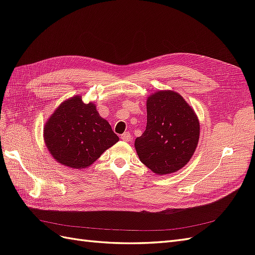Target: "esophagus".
<instances>
[{"mask_svg": "<svg viewBox=\"0 0 255 255\" xmlns=\"http://www.w3.org/2000/svg\"><path fill=\"white\" fill-rule=\"evenodd\" d=\"M120 138L123 141H129L130 139H132V136H130V134L128 132H126L121 135Z\"/></svg>", "mask_w": 255, "mask_h": 255, "instance_id": "1", "label": "esophagus"}]
</instances>
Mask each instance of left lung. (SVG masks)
<instances>
[{
	"label": "left lung",
	"mask_w": 255,
	"mask_h": 255,
	"mask_svg": "<svg viewBox=\"0 0 255 255\" xmlns=\"http://www.w3.org/2000/svg\"><path fill=\"white\" fill-rule=\"evenodd\" d=\"M200 123L194 109L173 90H159L146 99V127L135 139L140 161L157 175L180 170L194 155Z\"/></svg>",
	"instance_id": "obj_1"
}]
</instances>
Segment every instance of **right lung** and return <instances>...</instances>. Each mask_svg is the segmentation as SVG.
<instances>
[{"label": "right lung", "mask_w": 255, "mask_h": 255, "mask_svg": "<svg viewBox=\"0 0 255 255\" xmlns=\"http://www.w3.org/2000/svg\"><path fill=\"white\" fill-rule=\"evenodd\" d=\"M45 145L57 163L72 169L91 166L119 141L94 102L84 103L82 96L67 99L43 127Z\"/></svg>", "instance_id": "add662e5"}]
</instances>
